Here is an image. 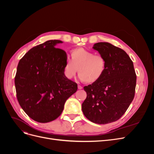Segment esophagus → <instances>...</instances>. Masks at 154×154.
<instances>
[{
    "label": "esophagus",
    "mask_w": 154,
    "mask_h": 154,
    "mask_svg": "<svg viewBox=\"0 0 154 154\" xmlns=\"http://www.w3.org/2000/svg\"><path fill=\"white\" fill-rule=\"evenodd\" d=\"M78 89H82V87L80 85H78Z\"/></svg>",
    "instance_id": "1"
}]
</instances>
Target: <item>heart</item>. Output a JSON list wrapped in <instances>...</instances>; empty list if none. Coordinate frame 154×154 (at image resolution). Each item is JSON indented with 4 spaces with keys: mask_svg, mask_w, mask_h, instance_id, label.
<instances>
[{
    "mask_svg": "<svg viewBox=\"0 0 154 154\" xmlns=\"http://www.w3.org/2000/svg\"><path fill=\"white\" fill-rule=\"evenodd\" d=\"M106 67V61L103 55L83 48L74 49L71 60L68 59L63 69V75L72 79L78 71L79 79L88 83H94L101 78Z\"/></svg>",
    "mask_w": 154,
    "mask_h": 154,
    "instance_id": "obj_1",
    "label": "heart"
}]
</instances>
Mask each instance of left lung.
Instances as JSON below:
<instances>
[{
    "label": "left lung",
    "mask_w": 154,
    "mask_h": 154,
    "mask_svg": "<svg viewBox=\"0 0 154 154\" xmlns=\"http://www.w3.org/2000/svg\"><path fill=\"white\" fill-rule=\"evenodd\" d=\"M103 55L106 67L100 80L83 87L87 97L82 105L91 122L107 124L118 120L134 97L136 74L133 62L125 51L108 42L92 48Z\"/></svg>",
    "instance_id": "8db88e82"
}]
</instances>
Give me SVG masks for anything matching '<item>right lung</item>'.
I'll list each match as a JSON object with an SVG mask.
<instances>
[{"label": "right lung", "mask_w": 154, "mask_h": 154, "mask_svg": "<svg viewBox=\"0 0 154 154\" xmlns=\"http://www.w3.org/2000/svg\"><path fill=\"white\" fill-rule=\"evenodd\" d=\"M63 43L51 40L31 49L18 62L15 78L17 97L29 118L48 123L62 114L69 97L78 89L77 83L63 75L67 54L55 48Z\"/></svg>", "instance_id": "1"}]
</instances>
